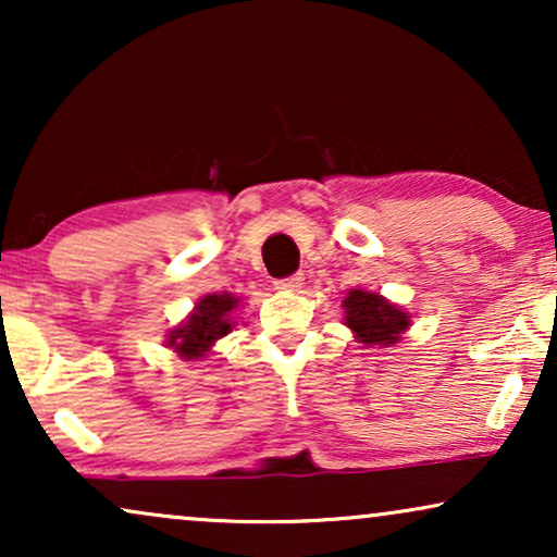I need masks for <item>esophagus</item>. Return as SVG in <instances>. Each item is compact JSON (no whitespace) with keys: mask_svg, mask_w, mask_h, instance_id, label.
I'll use <instances>...</instances> for the list:
<instances>
[{"mask_svg":"<svg viewBox=\"0 0 557 557\" xmlns=\"http://www.w3.org/2000/svg\"><path fill=\"white\" fill-rule=\"evenodd\" d=\"M273 286L281 288V292H299V288L304 286V276L301 273H294V276H288V278L273 281Z\"/></svg>","mask_w":557,"mask_h":557,"instance_id":"1","label":"esophagus"}]
</instances>
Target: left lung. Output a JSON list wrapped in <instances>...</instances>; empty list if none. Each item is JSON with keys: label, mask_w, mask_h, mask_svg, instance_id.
Masks as SVG:
<instances>
[{"label": "left lung", "mask_w": 557, "mask_h": 557, "mask_svg": "<svg viewBox=\"0 0 557 557\" xmlns=\"http://www.w3.org/2000/svg\"><path fill=\"white\" fill-rule=\"evenodd\" d=\"M342 309L345 326L364 347H393L413 324V317L406 309L368 288H349Z\"/></svg>", "instance_id": "obj_1"}]
</instances>
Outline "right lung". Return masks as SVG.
<instances>
[{
	"instance_id": "1",
	"label": "right lung",
	"mask_w": 557,
	"mask_h": 557,
	"mask_svg": "<svg viewBox=\"0 0 557 557\" xmlns=\"http://www.w3.org/2000/svg\"><path fill=\"white\" fill-rule=\"evenodd\" d=\"M238 307L240 299L231 292L205 294L177 326L166 330L164 347L174 349L182 360H202L205 355L212 352L215 342L231 334L233 326L238 324L233 317Z\"/></svg>"
}]
</instances>
